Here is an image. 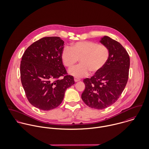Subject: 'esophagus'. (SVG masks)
Returning <instances> with one entry per match:
<instances>
[{
    "label": "esophagus",
    "instance_id": "34e87169",
    "mask_svg": "<svg viewBox=\"0 0 149 149\" xmlns=\"http://www.w3.org/2000/svg\"><path fill=\"white\" fill-rule=\"evenodd\" d=\"M74 80L75 82H78V81H80V79L77 78V77H74Z\"/></svg>",
    "mask_w": 149,
    "mask_h": 149
}]
</instances>
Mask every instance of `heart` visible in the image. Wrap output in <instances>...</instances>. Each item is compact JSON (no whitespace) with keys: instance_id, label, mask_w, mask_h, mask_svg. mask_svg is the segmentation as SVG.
<instances>
[{"instance_id":"b5f03b06","label":"heart","mask_w":149,"mask_h":149,"mask_svg":"<svg viewBox=\"0 0 149 149\" xmlns=\"http://www.w3.org/2000/svg\"><path fill=\"white\" fill-rule=\"evenodd\" d=\"M110 55L108 47L104 45L90 41H79L70 47H65L61 53L64 66L71 69L80 59V64L69 70V73L76 77H84L89 74L100 72L106 66Z\"/></svg>"}]
</instances>
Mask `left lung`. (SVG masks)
I'll use <instances>...</instances> for the list:
<instances>
[{
	"label": "left lung",
	"instance_id": "left-lung-1",
	"mask_svg": "<svg viewBox=\"0 0 149 149\" xmlns=\"http://www.w3.org/2000/svg\"><path fill=\"white\" fill-rule=\"evenodd\" d=\"M110 52L104 68L90 79H84L85 90L81 99L88 106L103 109L115 103L127 83L130 57L126 49L116 41L104 36L100 41Z\"/></svg>",
	"mask_w": 149,
	"mask_h": 149
}]
</instances>
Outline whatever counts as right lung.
Listing matches in <instances>:
<instances>
[{
	"label": "right lung",
	"instance_id": "1",
	"mask_svg": "<svg viewBox=\"0 0 149 149\" xmlns=\"http://www.w3.org/2000/svg\"><path fill=\"white\" fill-rule=\"evenodd\" d=\"M64 43L58 37H43L28 47L22 56V84L30 103L40 109L60 106L66 89L74 84L62 61Z\"/></svg>",
	"mask_w": 149,
	"mask_h": 149
}]
</instances>
